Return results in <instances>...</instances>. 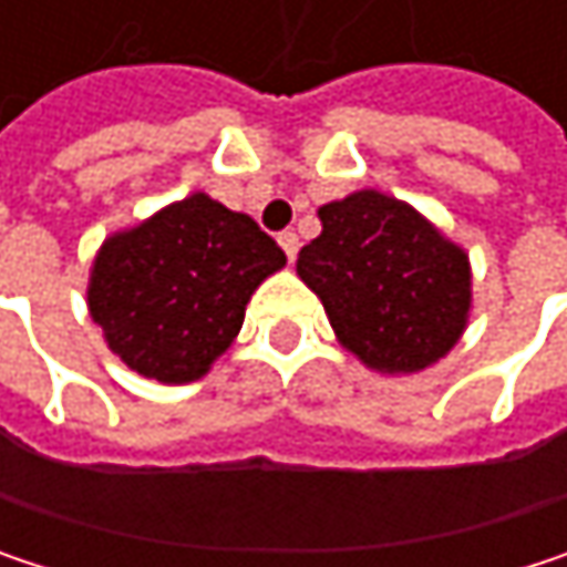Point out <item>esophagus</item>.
<instances>
[{"mask_svg":"<svg viewBox=\"0 0 567 567\" xmlns=\"http://www.w3.org/2000/svg\"><path fill=\"white\" fill-rule=\"evenodd\" d=\"M279 246H282V252L288 256V262H295V256H298V236L295 233H279Z\"/></svg>","mask_w":567,"mask_h":567,"instance_id":"esophagus-1","label":"esophagus"}]
</instances>
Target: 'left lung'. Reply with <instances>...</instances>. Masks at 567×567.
Masks as SVG:
<instances>
[{"label":"left lung","mask_w":567,"mask_h":567,"mask_svg":"<svg viewBox=\"0 0 567 567\" xmlns=\"http://www.w3.org/2000/svg\"><path fill=\"white\" fill-rule=\"evenodd\" d=\"M321 236L298 252L338 341L381 374L436 364L466 331L470 256L410 203L358 189L318 209Z\"/></svg>","instance_id":"1"}]
</instances>
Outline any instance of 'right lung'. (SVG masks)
<instances>
[{
  "mask_svg": "<svg viewBox=\"0 0 567 567\" xmlns=\"http://www.w3.org/2000/svg\"><path fill=\"white\" fill-rule=\"evenodd\" d=\"M282 266L252 216L193 193L104 239L87 311L131 371L189 384L233 344L252 291Z\"/></svg>",
  "mask_w": 567,
  "mask_h": 567,
  "instance_id": "right-lung-1",
  "label": "right lung"
}]
</instances>
